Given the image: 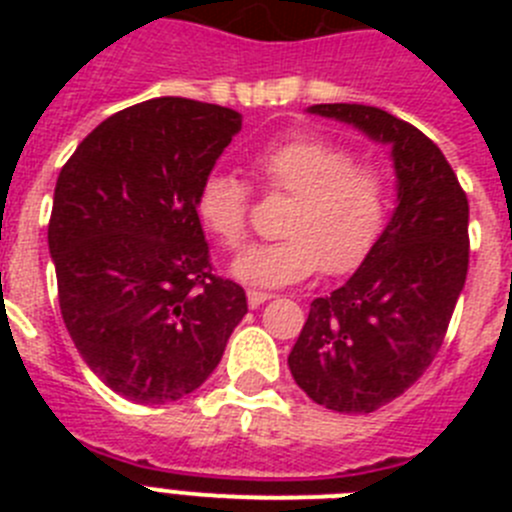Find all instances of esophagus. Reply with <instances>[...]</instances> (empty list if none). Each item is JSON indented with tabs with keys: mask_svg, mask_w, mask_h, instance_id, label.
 Returning <instances> with one entry per match:
<instances>
[{
	"mask_svg": "<svg viewBox=\"0 0 512 512\" xmlns=\"http://www.w3.org/2000/svg\"><path fill=\"white\" fill-rule=\"evenodd\" d=\"M246 297H248V307H259V305H264L266 300H271V297L274 295H269V292H259V289H248L246 292Z\"/></svg>",
	"mask_w": 512,
	"mask_h": 512,
	"instance_id": "obj_1",
	"label": "esophagus"
}]
</instances>
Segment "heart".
<instances>
[{
    "instance_id": "b5f03b06",
    "label": "heart",
    "mask_w": 512,
    "mask_h": 512,
    "mask_svg": "<svg viewBox=\"0 0 512 512\" xmlns=\"http://www.w3.org/2000/svg\"><path fill=\"white\" fill-rule=\"evenodd\" d=\"M253 174L271 192L292 194L282 241L251 246L230 274L253 287H284L323 266L328 274L354 271L382 235L392 202L390 176L356 164L351 148L323 135L297 133L256 151ZM248 187L235 174L212 171L202 179L194 212L223 246H241L248 230Z\"/></svg>"
}]
</instances>
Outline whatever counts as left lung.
I'll use <instances>...</instances> for the list:
<instances>
[{
    "label": "left lung",
    "mask_w": 512,
    "mask_h": 512,
    "mask_svg": "<svg viewBox=\"0 0 512 512\" xmlns=\"http://www.w3.org/2000/svg\"><path fill=\"white\" fill-rule=\"evenodd\" d=\"M390 148L397 207L343 287L312 300L287 364L300 390L336 413H374L431 366L469 269V202L441 148L366 104H312Z\"/></svg>",
    "instance_id": "obj_1"
}]
</instances>
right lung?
Segmentation results:
<instances>
[{
    "label": "right lung",
    "mask_w": 512,
    "mask_h": 512,
    "mask_svg": "<svg viewBox=\"0 0 512 512\" xmlns=\"http://www.w3.org/2000/svg\"><path fill=\"white\" fill-rule=\"evenodd\" d=\"M241 112L156 97L99 122L58 174L48 248L81 359L112 392L164 405L220 364L246 292L212 274L194 197Z\"/></svg>",
    "instance_id": "add662e5"
}]
</instances>
